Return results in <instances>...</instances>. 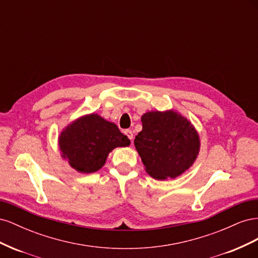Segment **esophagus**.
Returning a JSON list of instances; mask_svg holds the SVG:
<instances>
[{
    "label": "esophagus",
    "instance_id": "esophagus-1",
    "mask_svg": "<svg viewBox=\"0 0 258 258\" xmlns=\"http://www.w3.org/2000/svg\"><path fill=\"white\" fill-rule=\"evenodd\" d=\"M123 134L126 135V136L131 140V142H132V140H134V132H132V131L129 130V129H127V130L123 131Z\"/></svg>",
    "mask_w": 258,
    "mask_h": 258
}]
</instances>
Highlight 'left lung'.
Listing matches in <instances>:
<instances>
[{"label":"left lung","mask_w":258,"mask_h":258,"mask_svg":"<svg viewBox=\"0 0 258 258\" xmlns=\"http://www.w3.org/2000/svg\"><path fill=\"white\" fill-rule=\"evenodd\" d=\"M135 146L145 171L156 179L175 178L196 161L200 137L194 124L174 110L151 111L141 117Z\"/></svg>","instance_id":"1"}]
</instances>
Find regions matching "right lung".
I'll use <instances>...</instances> for the list:
<instances>
[{
    "label": "right lung",
    "instance_id": "1",
    "mask_svg": "<svg viewBox=\"0 0 258 258\" xmlns=\"http://www.w3.org/2000/svg\"><path fill=\"white\" fill-rule=\"evenodd\" d=\"M61 157L80 173H93L104 166L116 147H127L130 140L112 121L99 114H86L70 122L58 137Z\"/></svg>",
    "mask_w": 258,
    "mask_h": 258
}]
</instances>
